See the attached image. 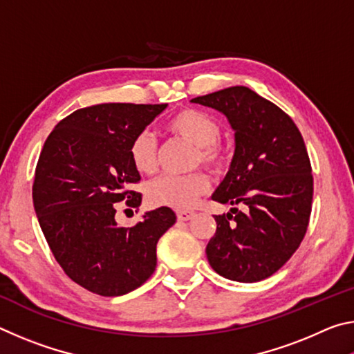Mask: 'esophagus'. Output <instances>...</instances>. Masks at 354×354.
<instances>
[{
    "label": "esophagus",
    "instance_id": "34e87169",
    "mask_svg": "<svg viewBox=\"0 0 354 354\" xmlns=\"http://www.w3.org/2000/svg\"><path fill=\"white\" fill-rule=\"evenodd\" d=\"M194 215H195L194 211H178L176 212L178 220H181V221H187L190 218H194Z\"/></svg>",
    "mask_w": 354,
    "mask_h": 354
}]
</instances>
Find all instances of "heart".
Segmentation results:
<instances>
[{
    "label": "heart",
    "mask_w": 354,
    "mask_h": 354,
    "mask_svg": "<svg viewBox=\"0 0 354 354\" xmlns=\"http://www.w3.org/2000/svg\"><path fill=\"white\" fill-rule=\"evenodd\" d=\"M171 136L179 137L196 147L195 164H205L209 169L220 170L226 165L227 156L220 145V124L198 109H183L165 124ZM129 158L134 169L151 175L158 170V145L149 133L137 134L129 145ZM209 179L203 171L190 175H164L148 185V198L158 206L173 209H190L200 196L207 194Z\"/></svg>",
    "instance_id": "heart-1"
}]
</instances>
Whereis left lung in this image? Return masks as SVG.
Masks as SVG:
<instances>
[{
    "mask_svg": "<svg viewBox=\"0 0 354 354\" xmlns=\"http://www.w3.org/2000/svg\"><path fill=\"white\" fill-rule=\"evenodd\" d=\"M192 103L223 113L236 140L230 170L212 195L232 207L215 215L207 261L221 277L257 283L278 272L306 234L314 194L306 145L293 120L248 87H227ZM237 204L248 211L239 212Z\"/></svg>",
    "mask_w": 354,
    "mask_h": 354,
    "instance_id": "8db88e82",
    "label": "left lung"
}]
</instances>
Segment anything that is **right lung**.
<instances>
[{
    "label": "right lung",
    "instance_id": "1",
    "mask_svg": "<svg viewBox=\"0 0 354 354\" xmlns=\"http://www.w3.org/2000/svg\"><path fill=\"white\" fill-rule=\"evenodd\" d=\"M167 104L107 103L82 107L45 140L32 185L39 225L70 279L103 297L124 295L151 277L156 245L175 225L170 207L145 212L136 226L117 225V203L139 207L140 181L129 145Z\"/></svg>",
    "mask_w": 354,
    "mask_h": 354
}]
</instances>
